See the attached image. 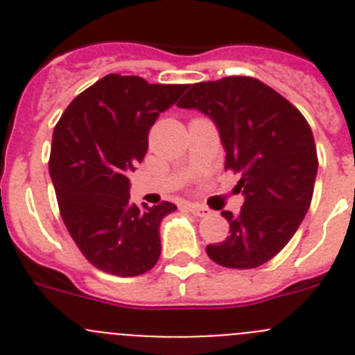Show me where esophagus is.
Returning <instances> with one entry per match:
<instances>
[{"instance_id":"34e87169","label":"esophagus","mask_w":355,"mask_h":355,"mask_svg":"<svg viewBox=\"0 0 355 355\" xmlns=\"http://www.w3.org/2000/svg\"><path fill=\"white\" fill-rule=\"evenodd\" d=\"M187 209L190 213H193V215H197V216L209 215V209L205 208V206H199V205H187Z\"/></svg>"}]
</instances>
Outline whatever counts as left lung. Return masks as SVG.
Masks as SVG:
<instances>
[{
	"label": "left lung",
	"instance_id": "left-lung-1",
	"mask_svg": "<svg viewBox=\"0 0 355 355\" xmlns=\"http://www.w3.org/2000/svg\"><path fill=\"white\" fill-rule=\"evenodd\" d=\"M213 119L225 149V171L240 172V215L222 211L229 236L206 247L225 268H256L284 249L306 216L318 156L313 131L288 99L250 76L193 83L178 103Z\"/></svg>",
	"mask_w": 355,
	"mask_h": 355
}]
</instances>
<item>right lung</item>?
<instances>
[{
  "instance_id": "obj_1",
  "label": "right lung",
  "mask_w": 355,
  "mask_h": 355,
  "mask_svg": "<svg viewBox=\"0 0 355 355\" xmlns=\"http://www.w3.org/2000/svg\"><path fill=\"white\" fill-rule=\"evenodd\" d=\"M188 85L108 74L74 97L53 131L49 175L69 234L96 268L135 277L158 263L159 224L175 205L139 208L130 180L158 115Z\"/></svg>"
}]
</instances>
